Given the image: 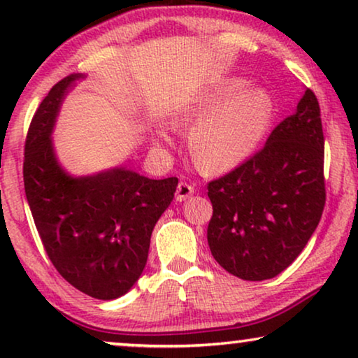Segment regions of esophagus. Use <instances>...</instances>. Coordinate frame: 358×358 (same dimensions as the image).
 Instances as JSON below:
<instances>
[{"label": "esophagus", "mask_w": 358, "mask_h": 358, "mask_svg": "<svg viewBox=\"0 0 358 358\" xmlns=\"http://www.w3.org/2000/svg\"><path fill=\"white\" fill-rule=\"evenodd\" d=\"M192 194H194L192 185L187 182H179L178 189H176V200H178V202H184V200H187Z\"/></svg>", "instance_id": "esophagus-1"}]
</instances>
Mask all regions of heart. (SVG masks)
I'll list each match as a JSON object with an SVG mask.
<instances>
[{"label": "heart", "instance_id": "1", "mask_svg": "<svg viewBox=\"0 0 358 358\" xmlns=\"http://www.w3.org/2000/svg\"><path fill=\"white\" fill-rule=\"evenodd\" d=\"M275 104L264 87L229 78L190 96L171 112L176 129H189V151L194 163L210 174L238 168L259 148L271 130ZM153 143H173L166 125H155Z\"/></svg>", "mask_w": 358, "mask_h": 358}]
</instances>
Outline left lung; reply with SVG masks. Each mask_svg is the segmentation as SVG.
<instances>
[{
	"mask_svg": "<svg viewBox=\"0 0 358 358\" xmlns=\"http://www.w3.org/2000/svg\"><path fill=\"white\" fill-rule=\"evenodd\" d=\"M324 136L320 104L305 90L264 148L208 184L213 217L210 251L224 271L243 280H267L300 256L326 202Z\"/></svg>",
	"mask_w": 358,
	"mask_h": 358,
	"instance_id": "obj_1",
	"label": "left lung"
}]
</instances>
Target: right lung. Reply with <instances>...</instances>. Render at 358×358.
<instances>
[{"label": "right lung", "mask_w": 358, "mask_h": 358, "mask_svg": "<svg viewBox=\"0 0 358 358\" xmlns=\"http://www.w3.org/2000/svg\"><path fill=\"white\" fill-rule=\"evenodd\" d=\"M85 78H63L38 106L26 140L24 187L58 273L86 295L115 300L143 272L151 233L173 202L178 178L150 179L124 166L87 176L63 168L52 135L66 94Z\"/></svg>", "instance_id": "obj_1"}]
</instances>
